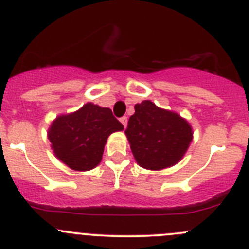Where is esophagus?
<instances>
[{
  "label": "esophagus",
  "mask_w": 249,
  "mask_h": 249,
  "mask_svg": "<svg viewBox=\"0 0 249 249\" xmlns=\"http://www.w3.org/2000/svg\"><path fill=\"white\" fill-rule=\"evenodd\" d=\"M120 122H122V124L124 125V127H126V125H127V118L126 117L120 118Z\"/></svg>",
  "instance_id": "obj_1"
}]
</instances>
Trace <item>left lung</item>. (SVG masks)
Segmentation results:
<instances>
[{
	"mask_svg": "<svg viewBox=\"0 0 249 249\" xmlns=\"http://www.w3.org/2000/svg\"><path fill=\"white\" fill-rule=\"evenodd\" d=\"M125 134L136 162L153 171L179 162L193 139L187 120L150 101L136 104Z\"/></svg>",
	"mask_w": 249,
	"mask_h": 249,
	"instance_id": "left-lung-1",
	"label": "left lung"
}]
</instances>
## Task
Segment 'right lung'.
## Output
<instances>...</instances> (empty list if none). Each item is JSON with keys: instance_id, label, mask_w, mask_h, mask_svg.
Returning <instances> with one entry per match:
<instances>
[{"instance_id": "obj_1", "label": "right lung", "mask_w": 249, "mask_h": 249, "mask_svg": "<svg viewBox=\"0 0 249 249\" xmlns=\"http://www.w3.org/2000/svg\"><path fill=\"white\" fill-rule=\"evenodd\" d=\"M123 129L110 109L87 103L56 118L49 129V140L57 159L70 168L88 171L101 162L108 136Z\"/></svg>"}]
</instances>
